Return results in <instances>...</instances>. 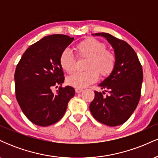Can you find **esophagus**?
Here are the masks:
<instances>
[{
  "mask_svg": "<svg viewBox=\"0 0 158 158\" xmlns=\"http://www.w3.org/2000/svg\"><path fill=\"white\" fill-rule=\"evenodd\" d=\"M75 90H76V92H77V94H79V93H81V92H82V90H83V89L82 88H76L75 89Z\"/></svg>",
  "mask_w": 158,
  "mask_h": 158,
  "instance_id": "esophagus-1",
  "label": "esophagus"
}]
</instances>
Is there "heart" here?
Returning a JSON list of instances; mask_svg holds the SVG:
<instances>
[{"instance_id": "heart-1", "label": "heart", "mask_w": 158, "mask_h": 158, "mask_svg": "<svg viewBox=\"0 0 158 158\" xmlns=\"http://www.w3.org/2000/svg\"><path fill=\"white\" fill-rule=\"evenodd\" d=\"M77 57L87 58L86 71L76 72L67 78V84L77 88H83L96 82L99 73L103 77L112 73L117 63L114 51L106 48V44L99 40L89 38L80 41L75 46ZM59 64L67 73L73 71L75 57L70 50L64 49L59 56Z\"/></svg>"}]
</instances>
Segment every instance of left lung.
<instances>
[{
  "label": "left lung",
  "mask_w": 158,
  "mask_h": 158,
  "mask_svg": "<svg viewBox=\"0 0 158 158\" xmlns=\"http://www.w3.org/2000/svg\"><path fill=\"white\" fill-rule=\"evenodd\" d=\"M108 40L114 49L117 63L114 70L99 85L108 92L94 91L90 104L93 117L102 124L117 126L126 122L135 111L141 95L143 69L134 49L126 41L106 32L94 34Z\"/></svg>",
  "instance_id": "obj_1"
}]
</instances>
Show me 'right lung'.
Masks as SVG:
<instances>
[{"mask_svg":"<svg viewBox=\"0 0 158 158\" xmlns=\"http://www.w3.org/2000/svg\"><path fill=\"white\" fill-rule=\"evenodd\" d=\"M74 38L56 34L45 37L27 49L15 72V97L23 113L34 124L48 126L60 120L70 99L73 87H61L64 77L59 56ZM60 86L54 94L53 86Z\"/></svg>","mask_w":158,"mask_h":158,"instance_id":"1","label":"right lung"}]
</instances>
